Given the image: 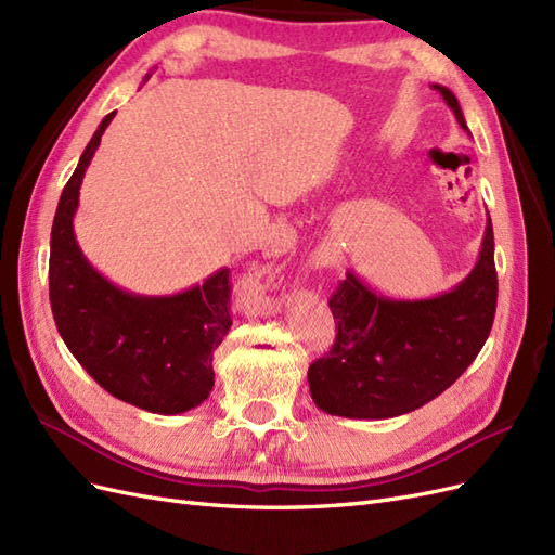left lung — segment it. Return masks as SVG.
Returning <instances> with one entry per match:
<instances>
[{"mask_svg": "<svg viewBox=\"0 0 555 555\" xmlns=\"http://www.w3.org/2000/svg\"><path fill=\"white\" fill-rule=\"evenodd\" d=\"M469 133L459 99L433 82ZM486 212L479 259L456 287L430 298H389L347 271L328 300L333 349L308 367L314 405L345 418H391L424 408L456 382L489 338L498 275Z\"/></svg>", "mask_w": 555, "mask_h": 555, "instance_id": "8db88e82", "label": "left lung"}]
</instances>
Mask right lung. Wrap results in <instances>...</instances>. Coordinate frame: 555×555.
I'll use <instances>...</instances> for the list:
<instances>
[{"mask_svg": "<svg viewBox=\"0 0 555 555\" xmlns=\"http://www.w3.org/2000/svg\"><path fill=\"white\" fill-rule=\"evenodd\" d=\"M113 117L96 127L60 196L50 308L64 345L102 389L145 412L182 414L212 391V354L231 328L229 268L171 296H143L117 287L82 255L74 233L80 184Z\"/></svg>", "mask_w": 555, "mask_h": 555, "instance_id": "1", "label": "right lung"}]
</instances>
